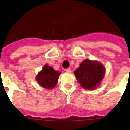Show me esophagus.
I'll return each instance as SVG.
<instances>
[{"label": "esophagus", "instance_id": "obj_1", "mask_svg": "<svg viewBox=\"0 0 130 130\" xmlns=\"http://www.w3.org/2000/svg\"><path fill=\"white\" fill-rule=\"evenodd\" d=\"M65 71H67V72H68V73H70V72L71 71V69H70V68H67V69H65Z\"/></svg>", "mask_w": 130, "mask_h": 130}]
</instances>
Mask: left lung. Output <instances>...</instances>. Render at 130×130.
Listing matches in <instances>:
<instances>
[{
	"mask_svg": "<svg viewBox=\"0 0 130 130\" xmlns=\"http://www.w3.org/2000/svg\"><path fill=\"white\" fill-rule=\"evenodd\" d=\"M76 79L84 89L92 90L98 86L105 74V67L97 62L86 59L74 72Z\"/></svg>",
	"mask_w": 130,
	"mask_h": 130,
	"instance_id": "left-lung-1",
	"label": "left lung"
}]
</instances>
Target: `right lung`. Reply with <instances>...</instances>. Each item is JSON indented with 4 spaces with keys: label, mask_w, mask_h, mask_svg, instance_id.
Masks as SVG:
<instances>
[{
    "label": "right lung",
    "mask_w": 130,
    "mask_h": 130,
    "mask_svg": "<svg viewBox=\"0 0 130 130\" xmlns=\"http://www.w3.org/2000/svg\"><path fill=\"white\" fill-rule=\"evenodd\" d=\"M60 75L59 71H55L53 67L46 65L36 77V80L41 86L52 89L56 86Z\"/></svg>",
    "instance_id": "right-lung-1"
}]
</instances>
